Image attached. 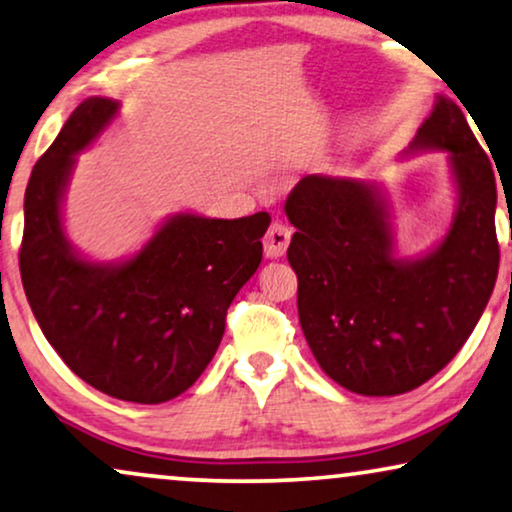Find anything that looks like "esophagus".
<instances>
[{"instance_id":"esophagus-1","label":"esophagus","mask_w":512,"mask_h":512,"mask_svg":"<svg viewBox=\"0 0 512 512\" xmlns=\"http://www.w3.org/2000/svg\"><path fill=\"white\" fill-rule=\"evenodd\" d=\"M290 245V229L285 227L283 222H271L267 229V236H264V255L276 260V257H283L285 250Z\"/></svg>"}]
</instances>
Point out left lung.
Instances as JSON below:
<instances>
[{
  "label": "left lung",
  "instance_id": "8db88e82",
  "mask_svg": "<svg viewBox=\"0 0 512 512\" xmlns=\"http://www.w3.org/2000/svg\"><path fill=\"white\" fill-rule=\"evenodd\" d=\"M421 149L449 152L459 203L447 236L417 260L395 255L374 182L306 175L285 201L304 337L327 377L360 395H400L438 374L499 274L494 170L456 102L435 100L410 145Z\"/></svg>",
  "mask_w": 512,
  "mask_h": 512
}]
</instances>
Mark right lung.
Masks as SVG:
<instances>
[{"mask_svg":"<svg viewBox=\"0 0 512 512\" xmlns=\"http://www.w3.org/2000/svg\"><path fill=\"white\" fill-rule=\"evenodd\" d=\"M88 98L34 166L25 189L20 278L34 318L65 365L98 391L159 405L201 377L227 309L262 262L269 213L238 220L180 213L131 260L98 264L67 241L60 203L74 156L117 117Z\"/></svg>","mask_w":512,"mask_h":512,"instance_id":"right-lung-1","label":"right lung"}]
</instances>
